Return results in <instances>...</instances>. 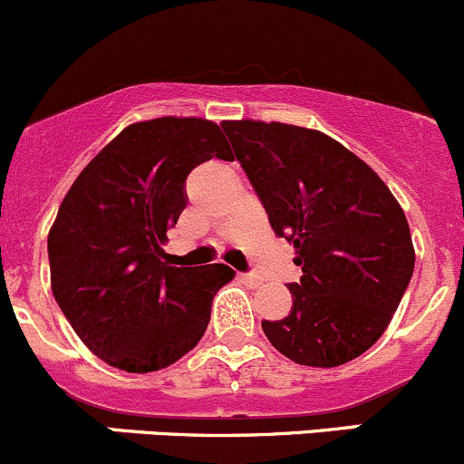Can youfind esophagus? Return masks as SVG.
I'll list each match as a JSON object with an SVG mask.
<instances>
[{
    "instance_id": "obj_1",
    "label": "esophagus",
    "mask_w": 464,
    "mask_h": 464,
    "mask_svg": "<svg viewBox=\"0 0 464 464\" xmlns=\"http://www.w3.org/2000/svg\"><path fill=\"white\" fill-rule=\"evenodd\" d=\"M238 279L246 285H250V288H259V285L264 284V279H261L259 275H238Z\"/></svg>"
}]
</instances>
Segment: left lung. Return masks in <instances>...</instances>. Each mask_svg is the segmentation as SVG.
I'll return each mask as SVG.
<instances>
[{
	"mask_svg": "<svg viewBox=\"0 0 464 464\" xmlns=\"http://www.w3.org/2000/svg\"><path fill=\"white\" fill-rule=\"evenodd\" d=\"M221 127L304 272L288 285V317L261 322L266 337L304 366L355 360L386 331L413 275L404 209L364 160L317 129L264 121Z\"/></svg>",
	"mask_w": 464,
	"mask_h": 464,
	"instance_id": "1",
	"label": "left lung"
}]
</instances>
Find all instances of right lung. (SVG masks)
<instances>
[{
	"instance_id": "obj_1",
	"label": "right lung",
	"mask_w": 464,
	"mask_h": 464,
	"mask_svg": "<svg viewBox=\"0 0 464 464\" xmlns=\"http://www.w3.org/2000/svg\"><path fill=\"white\" fill-rule=\"evenodd\" d=\"M230 160L221 127L154 118L122 129L80 171L49 232L51 290L93 355L127 373L167 369L192 351L212 299L234 272L223 264H165L162 243L185 209L189 171Z\"/></svg>"
}]
</instances>
